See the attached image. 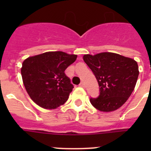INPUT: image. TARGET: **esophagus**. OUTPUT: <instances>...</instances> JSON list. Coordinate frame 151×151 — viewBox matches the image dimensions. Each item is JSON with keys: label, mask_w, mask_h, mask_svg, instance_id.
I'll return each mask as SVG.
<instances>
[{"label": "esophagus", "mask_w": 151, "mask_h": 151, "mask_svg": "<svg viewBox=\"0 0 151 151\" xmlns=\"http://www.w3.org/2000/svg\"><path fill=\"white\" fill-rule=\"evenodd\" d=\"M80 87H83V88H85V83H80Z\"/></svg>", "instance_id": "esophagus-1"}]
</instances>
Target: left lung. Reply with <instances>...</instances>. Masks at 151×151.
Wrapping results in <instances>:
<instances>
[{"instance_id":"8db88e82","label":"left lung","mask_w":151,"mask_h":151,"mask_svg":"<svg viewBox=\"0 0 151 151\" xmlns=\"http://www.w3.org/2000/svg\"><path fill=\"white\" fill-rule=\"evenodd\" d=\"M83 60L93 71L99 86V96L90 99L91 104L102 112H112L121 107L136 85L139 76L137 63L112 52L85 55Z\"/></svg>"}]
</instances>
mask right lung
Wrapping results in <instances>:
<instances>
[{
  "instance_id": "obj_1",
  "label": "right lung",
  "mask_w": 151,
  "mask_h": 151,
  "mask_svg": "<svg viewBox=\"0 0 151 151\" xmlns=\"http://www.w3.org/2000/svg\"><path fill=\"white\" fill-rule=\"evenodd\" d=\"M77 57L60 51L47 52L24 60L22 81L36 104L45 109H56L68 100L74 85L64 71Z\"/></svg>"
}]
</instances>
